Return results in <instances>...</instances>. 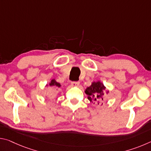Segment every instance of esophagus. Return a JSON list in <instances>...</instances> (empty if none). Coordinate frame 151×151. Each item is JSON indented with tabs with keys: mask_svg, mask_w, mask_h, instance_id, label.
Masks as SVG:
<instances>
[{
	"mask_svg": "<svg viewBox=\"0 0 151 151\" xmlns=\"http://www.w3.org/2000/svg\"><path fill=\"white\" fill-rule=\"evenodd\" d=\"M72 85L73 86H78L80 85V82L79 81H76V82H73L72 83Z\"/></svg>",
	"mask_w": 151,
	"mask_h": 151,
	"instance_id": "1",
	"label": "esophagus"
}]
</instances>
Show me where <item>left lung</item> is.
Wrapping results in <instances>:
<instances>
[{
	"label": "left lung",
	"instance_id": "1",
	"mask_svg": "<svg viewBox=\"0 0 151 151\" xmlns=\"http://www.w3.org/2000/svg\"><path fill=\"white\" fill-rule=\"evenodd\" d=\"M104 91L106 94L109 93V91L106 90L104 84L100 81H98L93 82L91 86L86 87L85 93L87 94V99L89 101L99 104L100 100H103Z\"/></svg>",
	"mask_w": 151,
	"mask_h": 151
}]
</instances>
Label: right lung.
Returning <instances> with one entry per match:
<instances>
[{"instance_id":"add662e5","label":"right lung","mask_w":151,"mask_h":151,"mask_svg":"<svg viewBox=\"0 0 151 151\" xmlns=\"http://www.w3.org/2000/svg\"><path fill=\"white\" fill-rule=\"evenodd\" d=\"M48 86H54V87H55V88H60L61 86V85L59 83H58V82L56 81L55 78H53L50 81L49 83L46 85V86H47V87H48Z\"/></svg>"}]
</instances>
